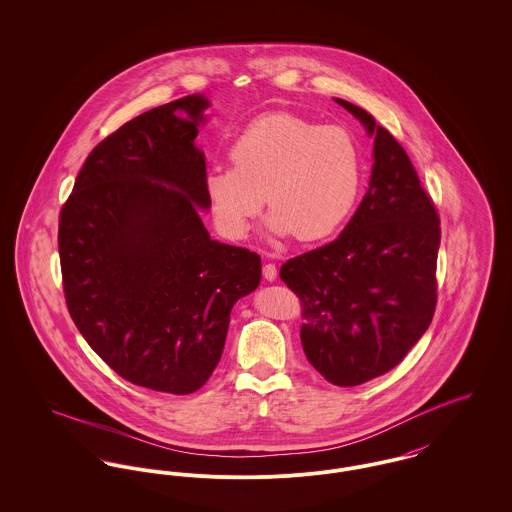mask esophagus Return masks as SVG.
Returning <instances> with one entry per match:
<instances>
[{
	"mask_svg": "<svg viewBox=\"0 0 512 512\" xmlns=\"http://www.w3.org/2000/svg\"><path fill=\"white\" fill-rule=\"evenodd\" d=\"M262 273H264V277H266L268 281H275V277H277V268H275V264H266V266L262 268Z\"/></svg>",
	"mask_w": 512,
	"mask_h": 512,
	"instance_id": "obj_1",
	"label": "esophagus"
}]
</instances>
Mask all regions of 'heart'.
<instances>
[{
  "mask_svg": "<svg viewBox=\"0 0 512 512\" xmlns=\"http://www.w3.org/2000/svg\"><path fill=\"white\" fill-rule=\"evenodd\" d=\"M229 155L233 167H213L204 180L211 213L229 237L248 231L268 196L270 233L324 239L340 229L361 192V149L341 126L266 114L240 132Z\"/></svg>",
  "mask_w": 512,
  "mask_h": 512,
  "instance_id": "b5f03b06",
  "label": "heart"
}]
</instances>
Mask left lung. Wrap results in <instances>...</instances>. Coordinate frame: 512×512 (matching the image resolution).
Wrapping results in <instances>:
<instances>
[{"instance_id": "1", "label": "left lung", "mask_w": 512, "mask_h": 512, "mask_svg": "<svg viewBox=\"0 0 512 512\" xmlns=\"http://www.w3.org/2000/svg\"><path fill=\"white\" fill-rule=\"evenodd\" d=\"M336 103L375 137L369 190L338 239L287 260L279 277L303 303L308 363L357 386L394 369L429 328L441 219L396 137L367 110Z\"/></svg>"}]
</instances>
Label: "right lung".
<instances>
[{"label": "right lung", "mask_w": 512, "mask_h": 512, "mask_svg": "<svg viewBox=\"0 0 512 512\" xmlns=\"http://www.w3.org/2000/svg\"><path fill=\"white\" fill-rule=\"evenodd\" d=\"M207 106L188 95L103 139L58 229L66 305L81 336L116 375L178 396L207 382L233 305L262 277L256 252L211 240L202 221L209 200L196 137Z\"/></svg>", "instance_id": "1"}]
</instances>
